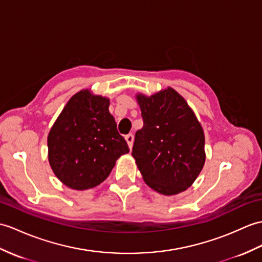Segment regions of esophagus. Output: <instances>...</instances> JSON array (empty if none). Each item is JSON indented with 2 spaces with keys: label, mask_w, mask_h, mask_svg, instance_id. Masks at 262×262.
Masks as SVG:
<instances>
[{
  "label": "esophagus",
  "mask_w": 262,
  "mask_h": 262,
  "mask_svg": "<svg viewBox=\"0 0 262 262\" xmlns=\"http://www.w3.org/2000/svg\"><path fill=\"white\" fill-rule=\"evenodd\" d=\"M125 139H126L127 144H128V147L132 149V147H133V142H134V136L132 135V134H128V135L125 136Z\"/></svg>",
  "instance_id": "34e87169"
}]
</instances>
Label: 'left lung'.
Here are the masks:
<instances>
[{"label": "left lung", "instance_id": "left-lung-1", "mask_svg": "<svg viewBox=\"0 0 262 262\" xmlns=\"http://www.w3.org/2000/svg\"><path fill=\"white\" fill-rule=\"evenodd\" d=\"M136 98L144 125L135 134L132 155L145 183L164 195L185 191L205 162L202 126L172 88Z\"/></svg>", "mask_w": 262, "mask_h": 262}]
</instances>
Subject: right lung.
Returning a JSON list of instances; mask_svg holds the SVG:
<instances>
[{"instance_id": "add662e5", "label": "right lung", "mask_w": 262, "mask_h": 262, "mask_svg": "<svg viewBox=\"0 0 262 262\" xmlns=\"http://www.w3.org/2000/svg\"><path fill=\"white\" fill-rule=\"evenodd\" d=\"M109 99L81 90L67 102L48 135L49 163L74 190L99 185L116 161L129 151L108 111Z\"/></svg>"}]
</instances>
